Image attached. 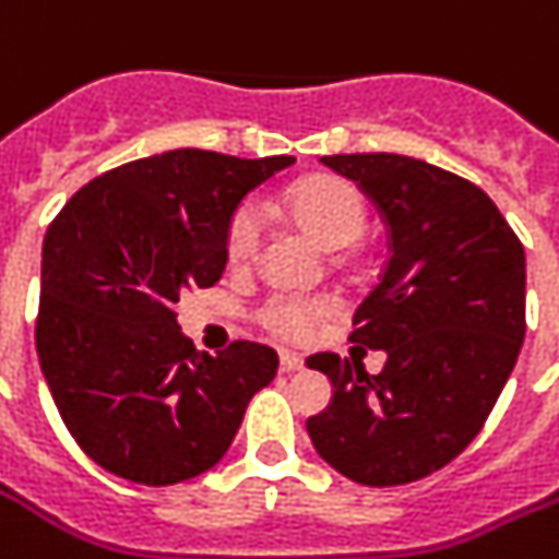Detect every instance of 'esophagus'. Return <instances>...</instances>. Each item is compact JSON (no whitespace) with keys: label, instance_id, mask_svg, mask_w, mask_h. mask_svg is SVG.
<instances>
[{"label":"esophagus","instance_id":"esophagus-1","mask_svg":"<svg viewBox=\"0 0 559 559\" xmlns=\"http://www.w3.org/2000/svg\"><path fill=\"white\" fill-rule=\"evenodd\" d=\"M302 368H306V359L299 357V354H290V352L280 354V371H283V373L302 371Z\"/></svg>","mask_w":559,"mask_h":559}]
</instances>
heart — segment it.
Masks as SVG:
<instances>
[{"instance_id":"obj_1","label":"heart","mask_w":559,"mask_h":559,"mask_svg":"<svg viewBox=\"0 0 559 559\" xmlns=\"http://www.w3.org/2000/svg\"><path fill=\"white\" fill-rule=\"evenodd\" d=\"M288 214L311 234L320 246L340 251L354 246L368 228V202L357 186L334 177L308 179L285 197ZM265 234L262 207L246 202L228 225V260L246 265L257 257ZM334 302L325 297H297V294H274L260 306L257 317L271 334L283 340H308L317 331Z\"/></svg>"}]
</instances>
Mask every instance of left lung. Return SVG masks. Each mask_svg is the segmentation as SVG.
Returning a JSON list of instances; mask_svg holds the SVG:
<instances>
[{"label": "left lung", "mask_w": 559, "mask_h": 559, "mask_svg": "<svg viewBox=\"0 0 559 559\" xmlns=\"http://www.w3.org/2000/svg\"><path fill=\"white\" fill-rule=\"evenodd\" d=\"M389 225L391 257L354 313L359 359L313 354L334 400L308 419L317 454L362 486H403L440 472L479 435L525 336V251L488 193L400 154H336Z\"/></svg>", "instance_id": "1"}]
</instances>
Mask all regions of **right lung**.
I'll return each mask as SVG.
<instances>
[{
    "instance_id": "right-lung-1",
    "label": "right lung",
    "mask_w": 559,
    "mask_h": 559,
    "mask_svg": "<svg viewBox=\"0 0 559 559\" xmlns=\"http://www.w3.org/2000/svg\"><path fill=\"white\" fill-rule=\"evenodd\" d=\"M288 165L179 147L91 179L48 225L36 354L62 423L105 472L174 486L214 468L276 377L269 345L197 352L174 306L219 283L230 216Z\"/></svg>"
}]
</instances>
